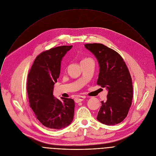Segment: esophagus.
I'll return each instance as SVG.
<instances>
[{"label": "esophagus", "mask_w": 156, "mask_h": 156, "mask_svg": "<svg viewBox=\"0 0 156 156\" xmlns=\"http://www.w3.org/2000/svg\"><path fill=\"white\" fill-rule=\"evenodd\" d=\"M85 98H86V96H77V97L75 99V102L78 103V102H80L83 101Z\"/></svg>", "instance_id": "esophagus-1"}]
</instances>
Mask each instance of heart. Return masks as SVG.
<instances>
[{
  "label": "heart",
  "mask_w": 156,
  "mask_h": 156,
  "mask_svg": "<svg viewBox=\"0 0 156 156\" xmlns=\"http://www.w3.org/2000/svg\"><path fill=\"white\" fill-rule=\"evenodd\" d=\"M90 59H91V58H86L83 59L82 61H85V60H90Z\"/></svg>",
  "instance_id": "heart-1"
}]
</instances>
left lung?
Wrapping results in <instances>:
<instances>
[{
	"mask_svg": "<svg viewBox=\"0 0 156 156\" xmlns=\"http://www.w3.org/2000/svg\"><path fill=\"white\" fill-rule=\"evenodd\" d=\"M85 48L96 57L99 65L97 84L108 91L97 120L107 125L122 122L127 116L133 99L132 80L121 55L102 44H86Z\"/></svg>",
	"mask_w": 156,
	"mask_h": 156,
	"instance_id": "1",
	"label": "left lung"
}]
</instances>
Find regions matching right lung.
Returning <instances> with one entry per match:
<instances>
[{"instance_id": "right-lung-1", "label": "right lung", "mask_w": 156, "mask_h": 156, "mask_svg": "<svg viewBox=\"0 0 156 156\" xmlns=\"http://www.w3.org/2000/svg\"><path fill=\"white\" fill-rule=\"evenodd\" d=\"M72 46H62L38 55L29 72L27 93L30 106L36 119L47 128L60 129L73 121L75 102L72 99L53 96L54 84L60 73L61 61Z\"/></svg>"}]
</instances>
